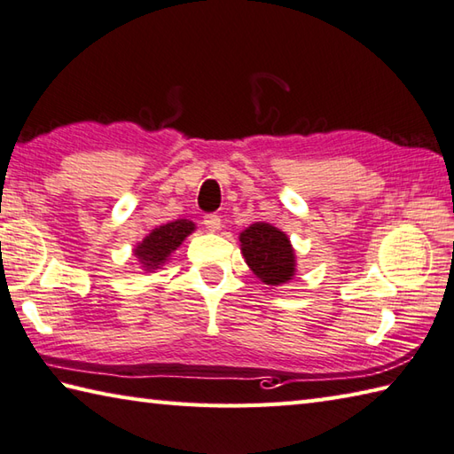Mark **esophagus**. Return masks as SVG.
<instances>
[{
    "label": "esophagus",
    "mask_w": 454,
    "mask_h": 454,
    "mask_svg": "<svg viewBox=\"0 0 454 454\" xmlns=\"http://www.w3.org/2000/svg\"><path fill=\"white\" fill-rule=\"evenodd\" d=\"M203 225H206L209 233H217V231L221 229V217L215 215V214H209V215L203 217Z\"/></svg>",
    "instance_id": "obj_1"
}]
</instances>
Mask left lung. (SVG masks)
<instances>
[{
    "instance_id": "1",
    "label": "left lung",
    "mask_w": 454,
    "mask_h": 454,
    "mask_svg": "<svg viewBox=\"0 0 454 454\" xmlns=\"http://www.w3.org/2000/svg\"><path fill=\"white\" fill-rule=\"evenodd\" d=\"M239 240L245 262L261 282L282 286L295 276V251L290 237L278 227L256 221L239 235Z\"/></svg>"
}]
</instances>
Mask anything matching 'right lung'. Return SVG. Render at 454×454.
<instances>
[{
  "label": "right lung",
  "mask_w": 454,
  "mask_h": 454,
  "mask_svg": "<svg viewBox=\"0 0 454 454\" xmlns=\"http://www.w3.org/2000/svg\"><path fill=\"white\" fill-rule=\"evenodd\" d=\"M196 231V223L190 219H176L170 223L154 227L141 243H137L133 254L143 272H156L170 261V254L178 248L186 237Z\"/></svg>",
  "instance_id": "add662e5"
}]
</instances>
